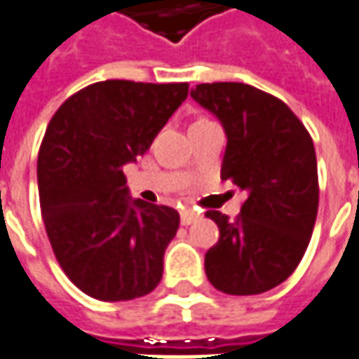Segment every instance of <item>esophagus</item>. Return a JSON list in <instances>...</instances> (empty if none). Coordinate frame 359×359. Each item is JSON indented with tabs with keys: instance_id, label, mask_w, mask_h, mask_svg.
<instances>
[{
	"instance_id": "esophagus-1",
	"label": "esophagus",
	"mask_w": 359,
	"mask_h": 359,
	"mask_svg": "<svg viewBox=\"0 0 359 359\" xmlns=\"http://www.w3.org/2000/svg\"><path fill=\"white\" fill-rule=\"evenodd\" d=\"M198 218H200L198 212H194V210L180 212V224H182V226H190L192 222H196Z\"/></svg>"
}]
</instances>
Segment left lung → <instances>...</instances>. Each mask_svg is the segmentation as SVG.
Instances as JSON below:
<instances>
[{"label":"left lung","instance_id":"left-lung-1","mask_svg":"<svg viewBox=\"0 0 359 359\" xmlns=\"http://www.w3.org/2000/svg\"><path fill=\"white\" fill-rule=\"evenodd\" d=\"M192 100L226 131L222 180L248 192L238 220L218 210V243L206 251L208 281L228 294H259L301 263L318 212L313 139L279 97L241 82L198 84Z\"/></svg>","mask_w":359,"mask_h":359}]
</instances>
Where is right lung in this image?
<instances>
[{"instance_id":"add662e5","label":"right lung","mask_w":359,"mask_h":359,"mask_svg":"<svg viewBox=\"0 0 359 359\" xmlns=\"http://www.w3.org/2000/svg\"><path fill=\"white\" fill-rule=\"evenodd\" d=\"M187 96V82H96L68 97L46 128L36 161L46 236L62 271L92 299L131 301L159 285L179 212L129 196L123 167Z\"/></svg>"}]
</instances>
